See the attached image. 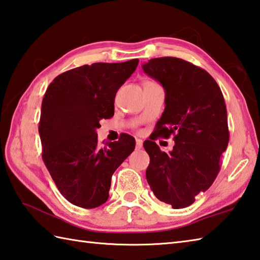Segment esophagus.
<instances>
[{"instance_id":"1","label":"esophagus","mask_w":260,"mask_h":260,"mask_svg":"<svg viewBox=\"0 0 260 260\" xmlns=\"http://www.w3.org/2000/svg\"><path fill=\"white\" fill-rule=\"evenodd\" d=\"M142 146H143V141L140 139H136V149L140 150L142 149Z\"/></svg>"}]
</instances>
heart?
<instances>
[{"label":"heart","mask_w":260,"mask_h":260,"mask_svg":"<svg viewBox=\"0 0 260 260\" xmlns=\"http://www.w3.org/2000/svg\"><path fill=\"white\" fill-rule=\"evenodd\" d=\"M147 83H151V82H147Z\"/></svg>","instance_id":"b5f03b06"}]
</instances>
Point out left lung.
Returning a JSON list of instances; mask_svg holds the SVG:
<instances>
[{"mask_svg": "<svg viewBox=\"0 0 260 260\" xmlns=\"http://www.w3.org/2000/svg\"><path fill=\"white\" fill-rule=\"evenodd\" d=\"M142 69L166 92L155 134L143 144L150 155L146 180L157 200L176 210L184 208L211 187L220 171L229 143L224 98L205 70L181 58H153ZM170 135L175 146L166 154L154 141Z\"/></svg>", "mask_w": 260, "mask_h": 260, "instance_id": "1", "label": "left lung"}]
</instances>
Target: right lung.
<instances>
[{"instance_id":"right-lung-1","label":"right lung","mask_w":260,"mask_h":260,"mask_svg":"<svg viewBox=\"0 0 260 260\" xmlns=\"http://www.w3.org/2000/svg\"><path fill=\"white\" fill-rule=\"evenodd\" d=\"M137 64L135 58L83 65L56 76L46 90L39 121L43 160L73 205L94 208L106 203L111 177L135 149L128 134L100 146L95 129L101 119L114 116L117 91Z\"/></svg>"}]
</instances>
